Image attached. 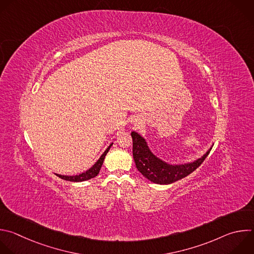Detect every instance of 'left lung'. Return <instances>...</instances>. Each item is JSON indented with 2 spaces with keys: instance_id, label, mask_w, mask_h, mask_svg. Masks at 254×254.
Wrapping results in <instances>:
<instances>
[{
  "instance_id": "8db88e82",
  "label": "left lung",
  "mask_w": 254,
  "mask_h": 254,
  "mask_svg": "<svg viewBox=\"0 0 254 254\" xmlns=\"http://www.w3.org/2000/svg\"><path fill=\"white\" fill-rule=\"evenodd\" d=\"M132 155L137 171L148 181L158 185H170L178 182L192 172L203 162L211 149L197 160L181 165H171L158 159L149 150L145 140L138 133L132 131Z\"/></svg>"
}]
</instances>
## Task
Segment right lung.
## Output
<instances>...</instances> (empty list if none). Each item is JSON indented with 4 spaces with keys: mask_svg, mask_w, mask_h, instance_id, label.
<instances>
[{
    "mask_svg": "<svg viewBox=\"0 0 254 254\" xmlns=\"http://www.w3.org/2000/svg\"><path fill=\"white\" fill-rule=\"evenodd\" d=\"M112 144L106 149V151L102 154V156L100 157V159L93 165V167H91L89 171L84 172L78 176H73V177H67V176H61V175H57L59 178H61L62 180H64V181H68V182H74V183H77V182H83V181H88V180H91L95 177H97L100 173V170L101 167L103 165V162L105 160V157L107 155V153L109 152L110 148H111Z\"/></svg>",
    "mask_w": 254,
    "mask_h": 254,
    "instance_id": "add662e5",
    "label": "right lung"
}]
</instances>
